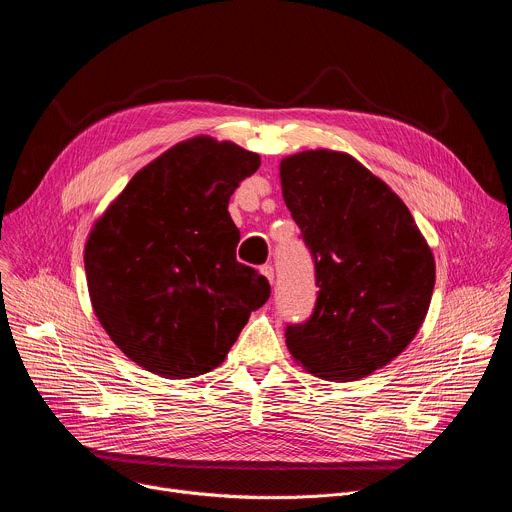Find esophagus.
Here are the masks:
<instances>
[{
  "label": "esophagus",
  "mask_w": 512,
  "mask_h": 512,
  "mask_svg": "<svg viewBox=\"0 0 512 512\" xmlns=\"http://www.w3.org/2000/svg\"><path fill=\"white\" fill-rule=\"evenodd\" d=\"M259 271H261V275H265V277H267V281H269V283H273L275 273H273V267H271V265H263Z\"/></svg>",
  "instance_id": "1"
}]
</instances>
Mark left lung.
Masks as SVG:
<instances>
[{
    "instance_id": "obj_1",
    "label": "left lung",
    "mask_w": 512,
    "mask_h": 512,
    "mask_svg": "<svg viewBox=\"0 0 512 512\" xmlns=\"http://www.w3.org/2000/svg\"><path fill=\"white\" fill-rule=\"evenodd\" d=\"M279 178L320 287L312 318L285 330L289 354L326 381L369 377L409 346L427 316L431 247L405 202L346 152L287 156Z\"/></svg>"
}]
</instances>
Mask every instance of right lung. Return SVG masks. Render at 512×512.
Segmentation results:
<instances>
[{
	"label": "right lung",
	"instance_id": "1",
	"mask_svg": "<svg viewBox=\"0 0 512 512\" xmlns=\"http://www.w3.org/2000/svg\"><path fill=\"white\" fill-rule=\"evenodd\" d=\"M261 158L196 135L143 166L97 218L85 243L93 312L117 348L164 379L221 364L269 283L237 261L235 188Z\"/></svg>",
	"mask_w": 512,
	"mask_h": 512
}]
</instances>
